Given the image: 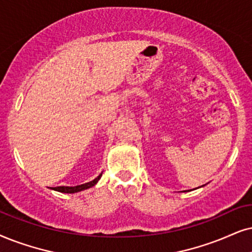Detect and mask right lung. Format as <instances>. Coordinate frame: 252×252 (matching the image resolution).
Here are the masks:
<instances>
[{
    "label": "right lung",
    "instance_id": "add662e5",
    "mask_svg": "<svg viewBox=\"0 0 252 252\" xmlns=\"http://www.w3.org/2000/svg\"><path fill=\"white\" fill-rule=\"evenodd\" d=\"M101 176H102V173L100 174V176L95 178L94 180L89 181V183H86V184H82V185H78V186H59V187H52L51 189H55L57 192H60V193H78V192H81V190H85L87 189H91V187H93L94 185H96V183L98 180H100Z\"/></svg>",
    "mask_w": 252,
    "mask_h": 252
}]
</instances>
